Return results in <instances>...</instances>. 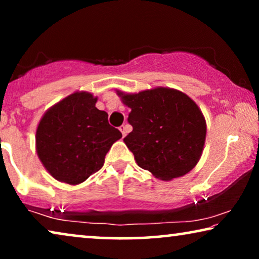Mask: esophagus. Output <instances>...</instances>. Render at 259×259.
Listing matches in <instances>:
<instances>
[{"label":"esophagus","mask_w":259,"mask_h":259,"mask_svg":"<svg viewBox=\"0 0 259 259\" xmlns=\"http://www.w3.org/2000/svg\"><path fill=\"white\" fill-rule=\"evenodd\" d=\"M120 132L122 133V137H126V134H127V126L126 125H122V126H120Z\"/></svg>","instance_id":"obj_1"}]
</instances>
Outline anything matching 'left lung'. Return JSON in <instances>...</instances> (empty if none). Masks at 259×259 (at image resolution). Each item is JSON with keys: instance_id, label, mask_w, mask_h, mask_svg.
Listing matches in <instances>:
<instances>
[{"instance_id": "left-lung-1", "label": "left lung", "mask_w": 259, "mask_h": 259, "mask_svg": "<svg viewBox=\"0 0 259 259\" xmlns=\"http://www.w3.org/2000/svg\"><path fill=\"white\" fill-rule=\"evenodd\" d=\"M116 94L131 108L128 122L133 131L123 143L138 166L168 182L198 164L206 139V121L189 95L168 87L139 93L116 91Z\"/></svg>"}]
</instances>
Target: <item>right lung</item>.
Here are the masks:
<instances>
[{"instance_id": "right-lung-1", "label": "right lung", "mask_w": 259, "mask_h": 259, "mask_svg": "<svg viewBox=\"0 0 259 259\" xmlns=\"http://www.w3.org/2000/svg\"><path fill=\"white\" fill-rule=\"evenodd\" d=\"M90 92H74L42 115L36 128L37 157L53 178L69 185L83 183L99 171L112 145L122 137L95 107Z\"/></svg>"}]
</instances>
